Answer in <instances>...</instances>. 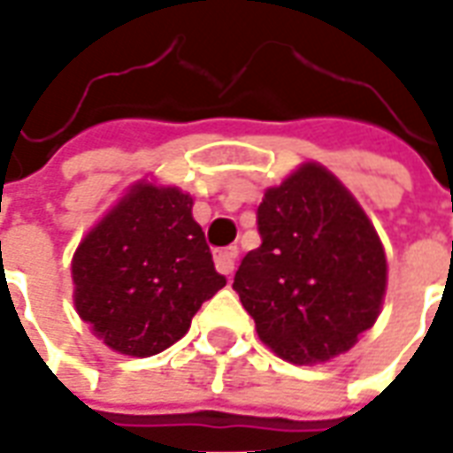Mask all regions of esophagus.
Here are the masks:
<instances>
[{"instance_id": "34e87169", "label": "esophagus", "mask_w": 453, "mask_h": 453, "mask_svg": "<svg viewBox=\"0 0 453 453\" xmlns=\"http://www.w3.org/2000/svg\"><path fill=\"white\" fill-rule=\"evenodd\" d=\"M235 259H237V247H227V250H220L216 255V269L220 274L233 276L235 272Z\"/></svg>"}]
</instances>
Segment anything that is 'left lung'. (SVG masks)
<instances>
[{"label":"left lung","instance_id":"8db88e82","mask_svg":"<svg viewBox=\"0 0 453 453\" xmlns=\"http://www.w3.org/2000/svg\"><path fill=\"white\" fill-rule=\"evenodd\" d=\"M262 245L233 288L266 347L291 364L349 351L376 323L388 265L376 230L333 172L305 162L257 208Z\"/></svg>","mask_w":453,"mask_h":453}]
</instances>
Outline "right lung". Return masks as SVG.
<instances>
[{"instance_id":"add662e5","label":"right lung","mask_w":453,"mask_h":453,"mask_svg":"<svg viewBox=\"0 0 453 453\" xmlns=\"http://www.w3.org/2000/svg\"><path fill=\"white\" fill-rule=\"evenodd\" d=\"M191 206L181 188L140 181L77 247L74 308L113 351H165L226 286Z\"/></svg>"}]
</instances>
